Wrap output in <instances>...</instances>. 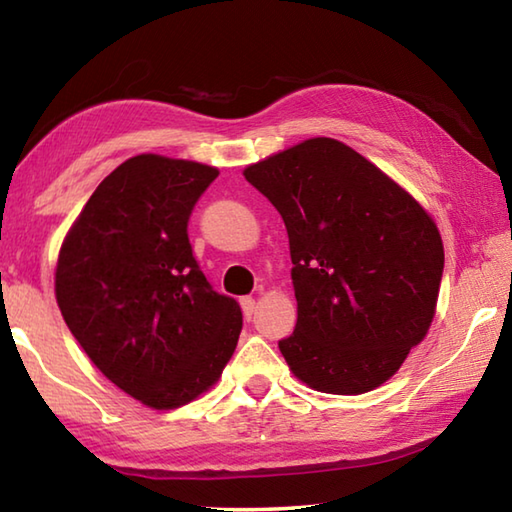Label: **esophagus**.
Returning a JSON list of instances; mask_svg holds the SVG:
<instances>
[{
    "instance_id": "1",
    "label": "esophagus",
    "mask_w": 512,
    "mask_h": 512,
    "mask_svg": "<svg viewBox=\"0 0 512 512\" xmlns=\"http://www.w3.org/2000/svg\"><path fill=\"white\" fill-rule=\"evenodd\" d=\"M239 305H241V309H244V316H246V320H250L255 316V309H257V302H255V298L253 296H244L239 300Z\"/></svg>"
}]
</instances>
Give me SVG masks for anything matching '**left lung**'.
Instances as JSON below:
<instances>
[{"label":"left lung","instance_id":"8db88e82","mask_svg":"<svg viewBox=\"0 0 512 512\" xmlns=\"http://www.w3.org/2000/svg\"><path fill=\"white\" fill-rule=\"evenodd\" d=\"M287 225L298 323L280 352L320 393L391 379L436 314L445 250L424 207L332 137L244 171Z\"/></svg>","mask_w":512,"mask_h":512}]
</instances>
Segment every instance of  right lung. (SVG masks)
Segmentation results:
<instances>
[{"instance_id":"add662e5","label":"right lung","mask_w":512,"mask_h":512,"mask_svg":"<svg viewBox=\"0 0 512 512\" xmlns=\"http://www.w3.org/2000/svg\"><path fill=\"white\" fill-rule=\"evenodd\" d=\"M219 171L142 153L101 180L60 246L56 300L103 375L151 409H178L221 377L241 332L187 223Z\"/></svg>"}]
</instances>
